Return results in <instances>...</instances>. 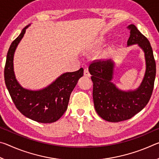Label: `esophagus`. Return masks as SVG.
Instances as JSON below:
<instances>
[{
    "mask_svg": "<svg viewBox=\"0 0 159 159\" xmlns=\"http://www.w3.org/2000/svg\"><path fill=\"white\" fill-rule=\"evenodd\" d=\"M84 76L88 77L90 76V74L89 73V71H88V69L87 68L84 69Z\"/></svg>",
    "mask_w": 159,
    "mask_h": 159,
    "instance_id": "34e87169",
    "label": "esophagus"
}]
</instances>
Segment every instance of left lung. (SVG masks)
Returning a JSON list of instances; mask_svg holds the SVG:
<instances>
[{
  "instance_id": "obj_1",
  "label": "left lung",
  "mask_w": 159,
  "mask_h": 159,
  "mask_svg": "<svg viewBox=\"0 0 159 159\" xmlns=\"http://www.w3.org/2000/svg\"><path fill=\"white\" fill-rule=\"evenodd\" d=\"M128 29V45L138 44L146 60V72L138 89L125 92L116 87L111 82L114 64L111 60H95L89 66L95 110L99 116L109 122L123 121L134 116L147 105L154 89L156 62L150 43L134 25H129Z\"/></svg>"
}]
</instances>
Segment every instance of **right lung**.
<instances>
[{
    "label": "right lung",
    "mask_w": 159,
    "mask_h": 159,
    "mask_svg": "<svg viewBox=\"0 0 159 159\" xmlns=\"http://www.w3.org/2000/svg\"><path fill=\"white\" fill-rule=\"evenodd\" d=\"M28 26H25L12 41L7 52L4 69L5 85L16 108L24 116L39 123H53L60 119L66 111L71 93L78 80L83 76V69L63 74L52 84L41 90L23 88L15 79L13 57Z\"/></svg>",
    "instance_id": "right-lung-1"
}]
</instances>
